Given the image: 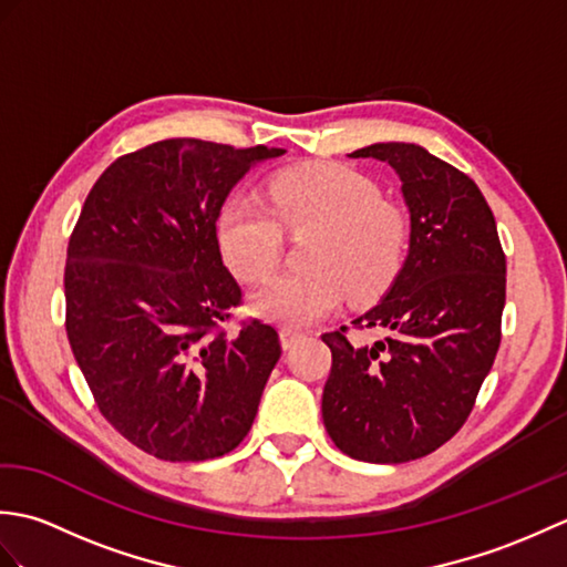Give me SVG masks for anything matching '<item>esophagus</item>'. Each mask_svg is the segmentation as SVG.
Here are the masks:
<instances>
[{"mask_svg": "<svg viewBox=\"0 0 567 567\" xmlns=\"http://www.w3.org/2000/svg\"><path fill=\"white\" fill-rule=\"evenodd\" d=\"M302 339H305V333H299L295 329H280V343H282L285 351H290V348L297 346Z\"/></svg>", "mask_w": 567, "mask_h": 567, "instance_id": "34e87169", "label": "esophagus"}]
</instances>
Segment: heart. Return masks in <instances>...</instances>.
<instances>
[{"label":"heart","mask_w":567,"mask_h":567,"mask_svg":"<svg viewBox=\"0 0 567 567\" xmlns=\"http://www.w3.org/2000/svg\"><path fill=\"white\" fill-rule=\"evenodd\" d=\"M270 210L246 199L219 214L224 258L240 280L268 277L282 256V228L315 231L307 246V272L277 275L250 295L260 319L305 329L329 317L343 295H380L402 268L406 216L363 173L341 163L290 167L268 185Z\"/></svg>","instance_id":"1"}]
</instances>
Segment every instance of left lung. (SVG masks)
<instances>
[{
	"instance_id": "1",
	"label": "left lung",
	"mask_w": 567,
	"mask_h": 567,
	"mask_svg": "<svg viewBox=\"0 0 567 567\" xmlns=\"http://www.w3.org/2000/svg\"><path fill=\"white\" fill-rule=\"evenodd\" d=\"M351 158L388 163L409 207V252L355 329H382L372 346L348 327L323 333L331 375L321 416L331 441L365 463L433 453L465 424L502 339L507 260L483 192L416 143H372Z\"/></svg>"
}]
</instances>
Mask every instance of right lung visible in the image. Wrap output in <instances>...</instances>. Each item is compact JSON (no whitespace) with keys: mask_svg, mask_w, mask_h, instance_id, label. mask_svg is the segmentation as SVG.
Returning <instances> with one entry per match:
<instances>
[{"mask_svg":"<svg viewBox=\"0 0 567 567\" xmlns=\"http://www.w3.org/2000/svg\"><path fill=\"white\" fill-rule=\"evenodd\" d=\"M282 148L167 138L122 155L90 189L65 262V329L100 412L161 461L246 439L280 360L258 319L226 333L240 287L216 238L228 192Z\"/></svg>","mask_w":567,"mask_h":567,"instance_id":"1","label":"right lung"}]
</instances>
